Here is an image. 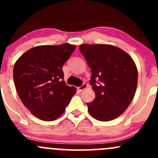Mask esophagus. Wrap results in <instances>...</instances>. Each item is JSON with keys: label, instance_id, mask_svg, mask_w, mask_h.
Masks as SVG:
<instances>
[{"label": "esophagus", "instance_id": "obj_1", "mask_svg": "<svg viewBox=\"0 0 158 158\" xmlns=\"http://www.w3.org/2000/svg\"><path fill=\"white\" fill-rule=\"evenodd\" d=\"M87 86H88V85H87V84L83 83V84H82V85H81V86H79V91H82V90H84V89L87 88Z\"/></svg>", "mask_w": 158, "mask_h": 158}]
</instances>
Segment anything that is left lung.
I'll list each match as a JSON object with an SVG mask.
<instances>
[{
  "label": "left lung",
  "instance_id": "8db88e82",
  "mask_svg": "<svg viewBox=\"0 0 158 158\" xmlns=\"http://www.w3.org/2000/svg\"><path fill=\"white\" fill-rule=\"evenodd\" d=\"M81 53L91 69L90 85L95 98L87 103L89 114L108 122L120 116L131 102L138 84V69L127 52L112 45L82 44Z\"/></svg>",
  "mask_w": 158,
  "mask_h": 158
}]
</instances>
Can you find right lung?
<instances>
[{
	"instance_id": "1",
	"label": "right lung",
	"mask_w": 158,
	"mask_h": 158,
	"mask_svg": "<svg viewBox=\"0 0 158 158\" xmlns=\"http://www.w3.org/2000/svg\"><path fill=\"white\" fill-rule=\"evenodd\" d=\"M76 46H38L23 54L14 66L19 97L30 112L41 120L53 121L64 112L76 89L63 81V66Z\"/></svg>"
}]
</instances>
